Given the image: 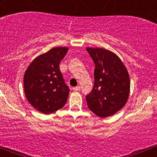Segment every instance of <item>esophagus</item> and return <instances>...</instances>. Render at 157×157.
Masks as SVG:
<instances>
[{
  "label": "esophagus",
  "instance_id": "34e87169",
  "mask_svg": "<svg viewBox=\"0 0 157 157\" xmlns=\"http://www.w3.org/2000/svg\"><path fill=\"white\" fill-rule=\"evenodd\" d=\"M74 91H80V86H76V87H74L73 89H72Z\"/></svg>",
  "mask_w": 157,
  "mask_h": 157
}]
</instances>
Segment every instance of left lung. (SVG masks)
Returning a JSON list of instances; mask_svg holds the SVG:
<instances>
[{
    "mask_svg": "<svg viewBox=\"0 0 157 157\" xmlns=\"http://www.w3.org/2000/svg\"><path fill=\"white\" fill-rule=\"evenodd\" d=\"M95 64L94 84L86 96L89 109L102 118L112 116L125 106L130 94V77L121 59L103 48H86Z\"/></svg>",
    "mask_w": 157,
    "mask_h": 157,
    "instance_id": "1",
    "label": "left lung"
}]
</instances>
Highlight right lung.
Here are the masks:
<instances>
[{
    "label": "right lung",
    "mask_w": 157,
    "mask_h": 157,
    "mask_svg": "<svg viewBox=\"0 0 157 157\" xmlns=\"http://www.w3.org/2000/svg\"><path fill=\"white\" fill-rule=\"evenodd\" d=\"M67 47H54L37 56L29 65L23 86L27 100L40 112L48 114L63 107L69 94L60 71Z\"/></svg>",
    "instance_id": "add662e5"
}]
</instances>
